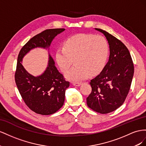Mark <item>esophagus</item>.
I'll use <instances>...</instances> for the list:
<instances>
[{"instance_id": "34e87169", "label": "esophagus", "mask_w": 146, "mask_h": 146, "mask_svg": "<svg viewBox=\"0 0 146 146\" xmlns=\"http://www.w3.org/2000/svg\"><path fill=\"white\" fill-rule=\"evenodd\" d=\"M82 84V82H73V86H80Z\"/></svg>"}]
</instances>
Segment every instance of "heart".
<instances>
[{"label": "heart", "mask_w": 146, "mask_h": 146, "mask_svg": "<svg viewBox=\"0 0 146 146\" xmlns=\"http://www.w3.org/2000/svg\"><path fill=\"white\" fill-rule=\"evenodd\" d=\"M110 54V46L105 37L92 34H81L69 37L57 50L56 59L58 65L68 80L78 81L90 74L100 73L105 67Z\"/></svg>", "instance_id": "heart-1"}]
</instances>
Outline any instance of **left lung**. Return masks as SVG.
I'll return each instance as SVG.
<instances>
[{
    "label": "left lung",
    "mask_w": 146,
    "mask_h": 146,
    "mask_svg": "<svg viewBox=\"0 0 146 146\" xmlns=\"http://www.w3.org/2000/svg\"><path fill=\"white\" fill-rule=\"evenodd\" d=\"M110 48L109 61L102 72L90 82L92 91L86 98L93 111L108 114L124 103L131 87L134 65L128 48L121 41L101 29Z\"/></svg>",
    "instance_id": "8db88e82"
}]
</instances>
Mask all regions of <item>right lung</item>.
<instances>
[{
    "label": "right lung",
    "mask_w": 146,
    "mask_h": 146,
    "mask_svg": "<svg viewBox=\"0 0 146 146\" xmlns=\"http://www.w3.org/2000/svg\"><path fill=\"white\" fill-rule=\"evenodd\" d=\"M65 29H51L43 31L29 40L20 50L15 73V80L23 101L36 114L50 115L63 106L65 92L70 82L57 70L52 58L49 56L48 66L43 74L34 77L24 69L21 62L31 49L49 46L52 39Z\"/></svg>",
    "instance_id": "add662e5"
}]
</instances>
